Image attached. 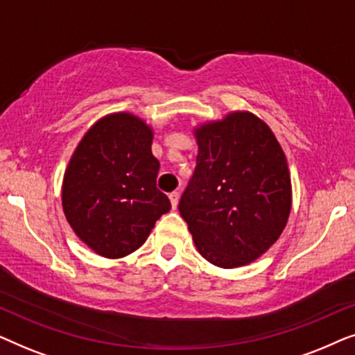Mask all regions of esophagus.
Segmentation results:
<instances>
[{
    "mask_svg": "<svg viewBox=\"0 0 355 355\" xmlns=\"http://www.w3.org/2000/svg\"><path fill=\"white\" fill-rule=\"evenodd\" d=\"M169 200H171V207L176 208L178 203H179V192L169 193Z\"/></svg>",
    "mask_w": 355,
    "mask_h": 355,
    "instance_id": "1",
    "label": "esophagus"
}]
</instances>
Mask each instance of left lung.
I'll return each instance as SVG.
<instances>
[{"label":"left lung","instance_id":"1","mask_svg":"<svg viewBox=\"0 0 355 355\" xmlns=\"http://www.w3.org/2000/svg\"><path fill=\"white\" fill-rule=\"evenodd\" d=\"M197 166L179 211L203 259L237 268L278 241L291 211L284 152L263 121L249 111L196 129Z\"/></svg>","mask_w":355,"mask_h":355}]
</instances>
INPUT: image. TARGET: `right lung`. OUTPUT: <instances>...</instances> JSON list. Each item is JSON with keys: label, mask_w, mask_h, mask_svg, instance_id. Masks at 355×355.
<instances>
[{"label": "right lung", "mask_w": 355, "mask_h": 355, "mask_svg": "<svg viewBox=\"0 0 355 355\" xmlns=\"http://www.w3.org/2000/svg\"><path fill=\"white\" fill-rule=\"evenodd\" d=\"M153 132L130 113L105 116L77 145L62 181V210L77 237L106 259L132 254L171 210L157 189Z\"/></svg>", "instance_id": "add662e5"}]
</instances>
